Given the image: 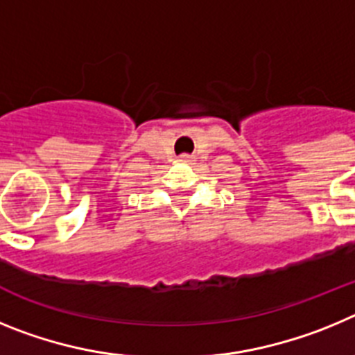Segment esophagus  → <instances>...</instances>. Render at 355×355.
I'll return each instance as SVG.
<instances>
[{"instance_id": "34e87169", "label": "esophagus", "mask_w": 355, "mask_h": 355, "mask_svg": "<svg viewBox=\"0 0 355 355\" xmlns=\"http://www.w3.org/2000/svg\"><path fill=\"white\" fill-rule=\"evenodd\" d=\"M193 159V156L192 155H181L180 156V162L181 163H190Z\"/></svg>"}]
</instances>
